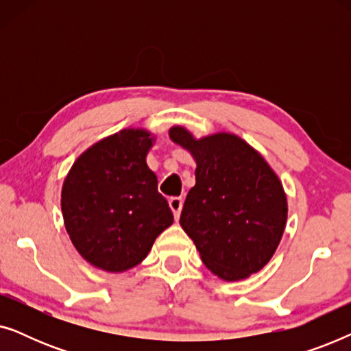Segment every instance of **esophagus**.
Returning a JSON list of instances; mask_svg holds the SVG:
<instances>
[{
  "label": "esophagus",
  "instance_id": "obj_1",
  "mask_svg": "<svg viewBox=\"0 0 351 351\" xmlns=\"http://www.w3.org/2000/svg\"><path fill=\"white\" fill-rule=\"evenodd\" d=\"M169 206H171L172 213H174V217L179 219L180 210H182V206H184V199H182L180 196H174V198L169 199Z\"/></svg>",
  "mask_w": 351,
  "mask_h": 351
}]
</instances>
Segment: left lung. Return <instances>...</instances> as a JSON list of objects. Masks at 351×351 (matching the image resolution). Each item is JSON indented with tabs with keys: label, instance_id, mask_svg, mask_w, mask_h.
<instances>
[{
	"label": "left lung",
	"instance_id": "1",
	"mask_svg": "<svg viewBox=\"0 0 351 351\" xmlns=\"http://www.w3.org/2000/svg\"><path fill=\"white\" fill-rule=\"evenodd\" d=\"M169 136L196 161L180 225L201 261L225 281L262 270L281 241L287 219L282 185L267 161L233 134L196 138L184 128Z\"/></svg>",
	"mask_w": 351,
	"mask_h": 351
}]
</instances>
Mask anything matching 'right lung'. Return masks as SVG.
<instances>
[{"mask_svg":"<svg viewBox=\"0 0 351 351\" xmlns=\"http://www.w3.org/2000/svg\"><path fill=\"white\" fill-rule=\"evenodd\" d=\"M153 138L142 129H124L84 152L62 189L66 233L81 256L105 271L141 263L158 234L174 222L147 166Z\"/></svg>","mask_w":351,"mask_h":351,"instance_id":"1","label":"right lung"}]
</instances>
